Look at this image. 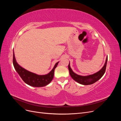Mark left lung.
<instances>
[{
    "mask_svg": "<svg viewBox=\"0 0 121 121\" xmlns=\"http://www.w3.org/2000/svg\"><path fill=\"white\" fill-rule=\"evenodd\" d=\"M108 61V56L106 58V60L105 64L99 71L97 72L94 73L93 74L88 75V76H81L76 74L73 71L72 69L70 67V64H69L68 68L69 72V75L71 76V77L74 79L75 81L81 84L82 85H91L94 83L97 82L98 80H99L103 75H104L105 72L106 67H107Z\"/></svg>",
    "mask_w": 121,
    "mask_h": 121,
    "instance_id": "8db88e82",
    "label": "left lung"
}]
</instances>
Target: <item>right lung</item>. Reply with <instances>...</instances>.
<instances>
[{
  "instance_id": "obj_1",
  "label": "right lung",
  "mask_w": 121,
  "mask_h": 121,
  "mask_svg": "<svg viewBox=\"0 0 121 121\" xmlns=\"http://www.w3.org/2000/svg\"><path fill=\"white\" fill-rule=\"evenodd\" d=\"M58 63L59 61L55 64L52 70L47 74L39 75L29 71L20 66L16 61L14 51L13 52V65L16 71L25 83L33 87H44L49 84L53 78L54 69Z\"/></svg>"
}]
</instances>
